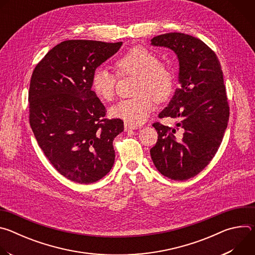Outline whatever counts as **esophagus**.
Returning a JSON list of instances; mask_svg holds the SVG:
<instances>
[{
    "label": "esophagus",
    "instance_id": "34e87169",
    "mask_svg": "<svg viewBox=\"0 0 255 255\" xmlns=\"http://www.w3.org/2000/svg\"><path fill=\"white\" fill-rule=\"evenodd\" d=\"M124 128H125V131H130V130H135V129H138L137 126L135 125H131L129 123H125L124 124Z\"/></svg>",
    "mask_w": 255,
    "mask_h": 255
}]
</instances>
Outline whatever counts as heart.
<instances>
[{
  "instance_id": "obj_1",
  "label": "heart",
  "mask_w": 255,
  "mask_h": 255,
  "mask_svg": "<svg viewBox=\"0 0 255 255\" xmlns=\"http://www.w3.org/2000/svg\"><path fill=\"white\" fill-rule=\"evenodd\" d=\"M119 76L138 77L134 94L137 97L123 100L113 106L110 114L131 125L146 121L153 110V99L164 101L171 93L173 76L171 70L160 62L156 53L143 46H135L116 61ZM118 77L100 66L92 76L95 94L105 101H112L116 95Z\"/></svg>"
}]
</instances>
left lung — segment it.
I'll return each mask as SVG.
<instances>
[{
	"instance_id": "obj_1",
	"label": "left lung",
	"mask_w": 255,
	"mask_h": 255,
	"mask_svg": "<svg viewBox=\"0 0 255 255\" xmlns=\"http://www.w3.org/2000/svg\"><path fill=\"white\" fill-rule=\"evenodd\" d=\"M151 44L175 52L180 87L158 115L177 121L173 128L153 123L158 139L150 155L161 174L186 180L210 163L224 137L229 105L223 71L216 53L191 35L165 33L153 37Z\"/></svg>"
}]
</instances>
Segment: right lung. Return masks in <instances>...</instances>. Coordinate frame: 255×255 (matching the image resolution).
Segmentation results:
<instances>
[{"instance_id": "1", "label": "right lung", "mask_w": 255, "mask_h": 255, "mask_svg": "<svg viewBox=\"0 0 255 255\" xmlns=\"http://www.w3.org/2000/svg\"><path fill=\"white\" fill-rule=\"evenodd\" d=\"M121 45L66 40L33 70L28 94L31 129L54 168L75 183H95L113 167V140L124 123L106 118L105 106L92 91V76Z\"/></svg>"}]
</instances>
